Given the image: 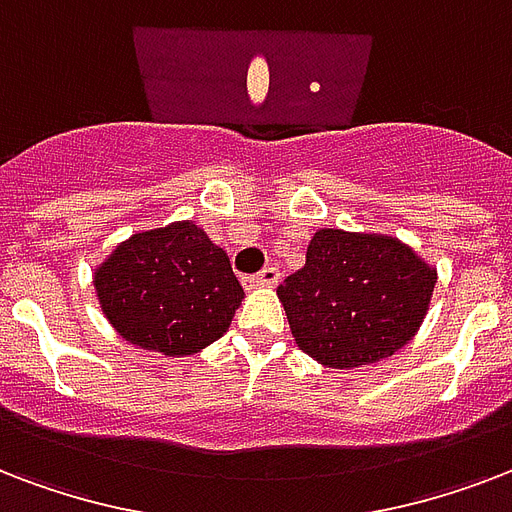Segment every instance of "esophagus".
Here are the masks:
<instances>
[{
  "mask_svg": "<svg viewBox=\"0 0 512 512\" xmlns=\"http://www.w3.org/2000/svg\"><path fill=\"white\" fill-rule=\"evenodd\" d=\"M279 268L276 265H268V268H263L260 273H252V276H244V287H273V284H279Z\"/></svg>",
  "mask_w": 512,
  "mask_h": 512,
  "instance_id": "esophagus-1",
  "label": "esophagus"
}]
</instances>
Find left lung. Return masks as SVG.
<instances>
[{
    "label": "left lung",
    "mask_w": 512,
    "mask_h": 512,
    "mask_svg": "<svg viewBox=\"0 0 512 512\" xmlns=\"http://www.w3.org/2000/svg\"><path fill=\"white\" fill-rule=\"evenodd\" d=\"M436 271L390 236L324 228L279 284L300 350L332 369L393 356L428 313Z\"/></svg>",
    "instance_id": "obj_1"
}]
</instances>
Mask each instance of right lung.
I'll list each match as a JSON object with an SVG mask.
<instances>
[{
    "label": "right lung",
    "mask_w": 512,
    "mask_h": 512,
    "mask_svg": "<svg viewBox=\"0 0 512 512\" xmlns=\"http://www.w3.org/2000/svg\"><path fill=\"white\" fill-rule=\"evenodd\" d=\"M95 289L124 340L164 356L223 337L244 297L228 255L188 220L122 241L95 271Z\"/></svg>",
    "instance_id": "right-lung-1"
}]
</instances>
